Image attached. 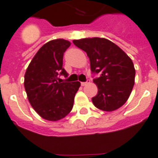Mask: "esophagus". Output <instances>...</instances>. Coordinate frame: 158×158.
<instances>
[{"mask_svg": "<svg viewBox=\"0 0 158 158\" xmlns=\"http://www.w3.org/2000/svg\"><path fill=\"white\" fill-rule=\"evenodd\" d=\"M89 83H90V80H89V79H87L86 82H81V85H82V86H85V85H88Z\"/></svg>", "mask_w": 158, "mask_h": 158, "instance_id": "34e87169", "label": "esophagus"}]
</instances>
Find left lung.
I'll return each mask as SVG.
<instances>
[{
    "label": "left lung",
    "instance_id": "obj_1",
    "mask_svg": "<svg viewBox=\"0 0 158 158\" xmlns=\"http://www.w3.org/2000/svg\"><path fill=\"white\" fill-rule=\"evenodd\" d=\"M73 43L86 52L92 73H100L99 78L93 79L98 89L97 96L91 99L95 107L108 112L121 108L127 101L134 85L133 60L106 38H82Z\"/></svg>",
    "mask_w": 158,
    "mask_h": 158
}]
</instances>
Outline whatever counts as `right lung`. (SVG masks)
Returning <instances> with one entry per match:
<instances>
[{"instance_id": "obj_1", "label": "right lung", "mask_w": 158, "mask_h": 158, "mask_svg": "<svg viewBox=\"0 0 158 158\" xmlns=\"http://www.w3.org/2000/svg\"><path fill=\"white\" fill-rule=\"evenodd\" d=\"M71 43L55 39L43 45L33 57L25 74V91L31 105L41 117L56 121L71 112L79 81L62 82L59 75L68 76L62 68L63 54Z\"/></svg>"}]
</instances>
